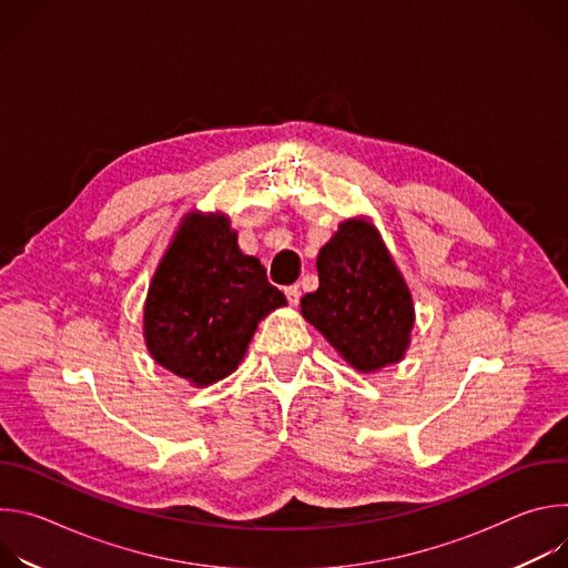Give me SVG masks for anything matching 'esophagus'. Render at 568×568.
Instances as JSON below:
<instances>
[{"label": "esophagus", "instance_id": "obj_1", "mask_svg": "<svg viewBox=\"0 0 568 568\" xmlns=\"http://www.w3.org/2000/svg\"><path fill=\"white\" fill-rule=\"evenodd\" d=\"M285 296H287V303H290V305H298V301H301V290H298V285L285 287Z\"/></svg>", "mask_w": 568, "mask_h": 568}]
</instances>
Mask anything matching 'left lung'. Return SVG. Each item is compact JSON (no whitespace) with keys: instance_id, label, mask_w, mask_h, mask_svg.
I'll list each match as a JSON object with an SVG mask.
<instances>
[{"instance_id":"1","label":"left lung","mask_w":568,"mask_h":568,"mask_svg":"<svg viewBox=\"0 0 568 568\" xmlns=\"http://www.w3.org/2000/svg\"><path fill=\"white\" fill-rule=\"evenodd\" d=\"M318 290L301 312L357 371L399 362L409 346L414 303L377 231L359 220L339 226L316 258Z\"/></svg>"}]
</instances>
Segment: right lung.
<instances>
[{
	"label": "right lung",
	"instance_id": "1",
	"mask_svg": "<svg viewBox=\"0 0 568 568\" xmlns=\"http://www.w3.org/2000/svg\"><path fill=\"white\" fill-rule=\"evenodd\" d=\"M285 296L237 250L226 217L186 220L145 301V344L156 364L204 386L233 373L258 321Z\"/></svg>",
	"mask_w": 568,
	"mask_h": 568
}]
</instances>
